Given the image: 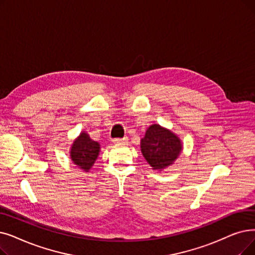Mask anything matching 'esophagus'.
I'll list each match as a JSON object with an SVG mask.
<instances>
[{
    "label": "esophagus",
    "instance_id": "esophagus-1",
    "mask_svg": "<svg viewBox=\"0 0 255 255\" xmlns=\"http://www.w3.org/2000/svg\"><path fill=\"white\" fill-rule=\"evenodd\" d=\"M113 141L115 143H125V142H127V138L126 137H123V138H114Z\"/></svg>",
    "mask_w": 255,
    "mask_h": 255
}]
</instances>
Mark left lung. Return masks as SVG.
<instances>
[{"label":"left lung","mask_w":255,"mask_h":255,"mask_svg":"<svg viewBox=\"0 0 255 255\" xmlns=\"http://www.w3.org/2000/svg\"><path fill=\"white\" fill-rule=\"evenodd\" d=\"M143 157L154 170H161L179 156L182 149L180 139L171 131L153 124L140 140Z\"/></svg>","instance_id":"left-lung-1"}]
</instances>
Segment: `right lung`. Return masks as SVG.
Masks as SVG:
<instances>
[{
    "instance_id": "add662e5",
    "label": "right lung",
    "mask_w": 255,
    "mask_h": 255,
    "mask_svg": "<svg viewBox=\"0 0 255 255\" xmlns=\"http://www.w3.org/2000/svg\"><path fill=\"white\" fill-rule=\"evenodd\" d=\"M99 151H100L99 142L91 139L87 133L82 132L73 143L71 158L75 164L87 172L96 161Z\"/></svg>"
}]
</instances>
